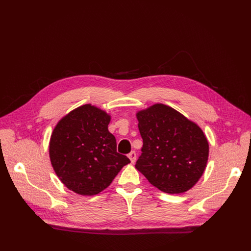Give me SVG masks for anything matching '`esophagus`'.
Here are the masks:
<instances>
[{"instance_id":"1","label":"esophagus","mask_w":251,"mask_h":251,"mask_svg":"<svg viewBox=\"0 0 251 251\" xmlns=\"http://www.w3.org/2000/svg\"><path fill=\"white\" fill-rule=\"evenodd\" d=\"M128 158L130 159L131 163H132V164H134V163H135V161H136V153H135L134 151H132L131 153H129V154H128Z\"/></svg>"}]
</instances>
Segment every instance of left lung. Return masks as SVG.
Returning a JSON list of instances; mask_svg holds the SVG:
<instances>
[{
  "label": "left lung",
  "mask_w": 251,
  "mask_h": 251,
  "mask_svg": "<svg viewBox=\"0 0 251 251\" xmlns=\"http://www.w3.org/2000/svg\"><path fill=\"white\" fill-rule=\"evenodd\" d=\"M136 117L143 148L135 168L164 193L192 189L208 160V142L201 128L162 103L137 111Z\"/></svg>",
  "instance_id": "1"
}]
</instances>
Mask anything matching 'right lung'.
Masks as SVG:
<instances>
[{"mask_svg":"<svg viewBox=\"0 0 251 251\" xmlns=\"http://www.w3.org/2000/svg\"><path fill=\"white\" fill-rule=\"evenodd\" d=\"M111 116L91 104L71 110L55 125L50 159L60 182L80 196H95L108 187L130 160L117 153L108 131Z\"/></svg>","mask_w":251,"mask_h":251,"instance_id":"add662e5","label":"right lung"}]
</instances>
